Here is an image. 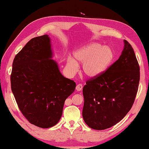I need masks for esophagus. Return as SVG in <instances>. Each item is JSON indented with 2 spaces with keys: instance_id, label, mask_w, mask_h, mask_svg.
I'll return each mask as SVG.
<instances>
[{
  "instance_id": "34e87169",
  "label": "esophagus",
  "mask_w": 149,
  "mask_h": 149,
  "mask_svg": "<svg viewBox=\"0 0 149 149\" xmlns=\"http://www.w3.org/2000/svg\"><path fill=\"white\" fill-rule=\"evenodd\" d=\"M76 90L79 91H81L82 89H83V84H78L77 86H76Z\"/></svg>"
}]
</instances>
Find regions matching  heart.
<instances>
[{"mask_svg":"<svg viewBox=\"0 0 149 149\" xmlns=\"http://www.w3.org/2000/svg\"><path fill=\"white\" fill-rule=\"evenodd\" d=\"M74 56L76 61L72 57L67 58L66 67L68 72L72 75L77 72V61L83 63V73L90 78H97L102 75L114 59L113 52L109 47L97 43H90L79 49L74 52Z\"/></svg>","mask_w":149,"mask_h":149,"instance_id":"heart-1","label":"heart"}]
</instances>
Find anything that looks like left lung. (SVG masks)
I'll list each match as a JSON object with an SVG mask.
<instances>
[{"mask_svg": "<svg viewBox=\"0 0 149 149\" xmlns=\"http://www.w3.org/2000/svg\"><path fill=\"white\" fill-rule=\"evenodd\" d=\"M134 50L124 40L118 59L102 75L88 80L83 90V117L91 129L104 130L122 120L133 105L140 82Z\"/></svg>", "mask_w": 149, "mask_h": 149, "instance_id": "left-lung-1", "label": "left lung"}]
</instances>
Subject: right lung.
<instances>
[{
	"instance_id": "obj_1",
	"label": "right lung",
	"mask_w": 149,
	"mask_h": 149,
	"mask_svg": "<svg viewBox=\"0 0 149 149\" xmlns=\"http://www.w3.org/2000/svg\"><path fill=\"white\" fill-rule=\"evenodd\" d=\"M52 57L49 36L33 38L15 56L11 74L19 109L31 123L44 129L58 123L65 101L76 86L60 73Z\"/></svg>"
}]
</instances>
